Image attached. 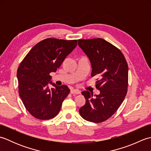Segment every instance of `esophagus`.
<instances>
[{"mask_svg":"<svg viewBox=\"0 0 151 151\" xmlns=\"http://www.w3.org/2000/svg\"><path fill=\"white\" fill-rule=\"evenodd\" d=\"M70 93L71 94H80L81 93V91L78 90V89H73L70 90Z\"/></svg>","mask_w":151,"mask_h":151,"instance_id":"obj_1","label":"esophagus"}]
</instances>
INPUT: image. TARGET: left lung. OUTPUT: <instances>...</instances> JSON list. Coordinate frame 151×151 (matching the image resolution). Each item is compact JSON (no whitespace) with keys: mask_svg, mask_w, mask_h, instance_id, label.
<instances>
[{"mask_svg":"<svg viewBox=\"0 0 151 151\" xmlns=\"http://www.w3.org/2000/svg\"><path fill=\"white\" fill-rule=\"evenodd\" d=\"M78 45L91 63V76H97L95 87L100 94L84 91L86 104L79 113L85 120L102 123L113 115L126 97L129 81V67L121 51L102 38L78 40Z\"/></svg>","mask_w":151,"mask_h":151,"instance_id":"left-lung-1","label":"left lung"}]
</instances>
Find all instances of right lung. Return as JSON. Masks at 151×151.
I'll use <instances>...</instances> for the list:
<instances>
[{
  "mask_svg": "<svg viewBox=\"0 0 151 151\" xmlns=\"http://www.w3.org/2000/svg\"><path fill=\"white\" fill-rule=\"evenodd\" d=\"M76 45L77 40L47 38L37 43L21 62L17 71L19 94L35 118L48 120L58 114L70 89L65 85L58 86L50 82V73L56 71ZM49 82L52 88L47 86Z\"/></svg>",
  "mask_w": 151,
  "mask_h": 151,
  "instance_id": "add662e5",
  "label": "right lung"
}]
</instances>
